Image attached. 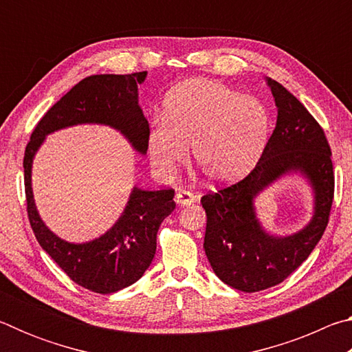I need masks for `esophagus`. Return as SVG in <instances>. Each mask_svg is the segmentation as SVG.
<instances>
[{
  "label": "esophagus",
  "instance_id": "1",
  "mask_svg": "<svg viewBox=\"0 0 352 352\" xmlns=\"http://www.w3.org/2000/svg\"><path fill=\"white\" fill-rule=\"evenodd\" d=\"M175 201L178 204V206H188L197 201V195L189 192V190H178L175 195Z\"/></svg>",
  "mask_w": 352,
  "mask_h": 352
}]
</instances>
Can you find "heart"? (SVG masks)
<instances>
[{
	"label": "heart",
	"instance_id": "obj_1",
	"mask_svg": "<svg viewBox=\"0 0 352 352\" xmlns=\"http://www.w3.org/2000/svg\"><path fill=\"white\" fill-rule=\"evenodd\" d=\"M270 132V111L261 99L217 80L190 79L168 93L162 121L148 129L146 147L158 175L174 174L190 144L208 180L233 183L258 164Z\"/></svg>",
	"mask_w": 352,
	"mask_h": 352
}]
</instances>
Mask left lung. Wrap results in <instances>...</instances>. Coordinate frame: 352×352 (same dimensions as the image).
Returning <instances> with one entry per match:
<instances>
[{"label": "left lung", "mask_w": 352, "mask_h": 352, "mask_svg": "<svg viewBox=\"0 0 352 352\" xmlns=\"http://www.w3.org/2000/svg\"><path fill=\"white\" fill-rule=\"evenodd\" d=\"M278 109L276 126L256 168L233 186L206 194L204 248L212 270L230 287L253 294L283 283L323 236L333 197L331 147L306 107L276 80L265 77ZM301 176L311 189L313 216L290 235L260 223L255 199L285 176Z\"/></svg>", "instance_id": "left-lung-1"}]
</instances>
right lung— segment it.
<instances>
[{"instance_id": "obj_1", "label": "right lung", "mask_w": 352, "mask_h": 352, "mask_svg": "<svg viewBox=\"0 0 352 352\" xmlns=\"http://www.w3.org/2000/svg\"><path fill=\"white\" fill-rule=\"evenodd\" d=\"M146 77L147 71L85 77L46 111L26 146L23 168L34 234L40 247L76 284L96 294H115L144 275L157 250L160 225L175 210L174 189L133 186L111 228L93 241L68 242L52 233L40 217L32 190L34 158L47 135L83 124L116 130L136 153L144 157L148 124L138 100V87Z\"/></svg>"}]
</instances>
